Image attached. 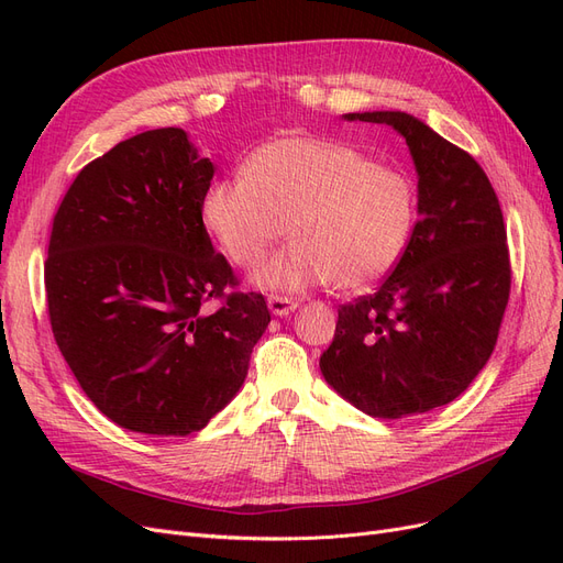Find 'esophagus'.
<instances>
[{
  "instance_id": "1",
  "label": "esophagus",
  "mask_w": 563,
  "mask_h": 563,
  "mask_svg": "<svg viewBox=\"0 0 563 563\" xmlns=\"http://www.w3.org/2000/svg\"><path fill=\"white\" fill-rule=\"evenodd\" d=\"M297 306H299V303H297L295 299H289V297H278V295L268 297V311L274 313V316H280V318L292 313Z\"/></svg>"
}]
</instances>
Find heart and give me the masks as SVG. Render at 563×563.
I'll return each mask as SVG.
<instances>
[{
    "label": "heart",
    "mask_w": 563,
    "mask_h": 563,
    "mask_svg": "<svg viewBox=\"0 0 563 563\" xmlns=\"http://www.w3.org/2000/svg\"><path fill=\"white\" fill-rule=\"evenodd\" d=\"M201 217L241 268L264 260L283 231L289 241L252 280L271 292H301L328 280L362 292L402 260L416 222V189L397 168L349 144L280 137L252 154L243 177L212 183Z\"/></svg>",
    "instance_id": "heart-1"
}]
</instances>
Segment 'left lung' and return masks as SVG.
Listing matches in <instances>:
<instances>
[{"mask_svg": "<svg viewBox=\"0 0 563 563\" xmlns=\"http://www.w3.org/2000/svg\"><path fill=\"white\" fill-rule=\"evenodd\" d=\"M407 140L419 175V222L374 295L339 308L324 380L374 419L444 407L492 357L510 255L498 196L479 163L407 112H355Z\"/></svg>", "mask_w": 563, "mask_h": 563, "instance_id": "1", "label": "left lung"}]
</instances>
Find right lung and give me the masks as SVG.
Returning <instances> with one entry per match:
<instances>
[{
  "label": "right lung",
  "mask_w": 563,
  "mask_h": 563,
  "mask_svg": "<svg viewBox=\"0 0 563 563\" xmlns=\"http://www.w3.org/2000/svg\"><path fill=\"white\" fill-rule=\"evenodd\" d=\"M214 166L183 129H156L90 161L53 217L44 283L51 330L117 426L185 438L247 376L271 322L257 292H231L201 206ZM210 298H224L208 312Z\"/></svg>",
  "instance_id": "add662e5"
}]
</instances>
